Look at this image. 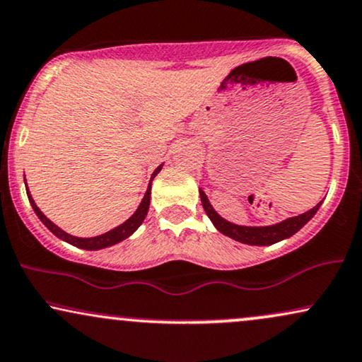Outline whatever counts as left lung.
I'll use <instances>...</instances> for the list:
<instances>
[{"label": "left lung", "instance_id": "1", "mask_svg": "<svg viewBox=\"0 0 362 362\" xmlns=\"http://www.w3.org/2000/svg\"><path fill=\"white\" fill-rule=\"evenodd\" d=\"M199 196H202V204L206 211L209 220H211L215 228L220 233L230 236L231 240L245 243V245H255V247H267V245H274L276 242H282V240L290 238L292 235H296L302 226L307 225L312 218H314L317 209L320 208L322 202L315 204L314 208L309 211L302 213L298 216L287 218V220L275 223V225H267V226H245V225H235L225 218L218 215L213 208V204L209 203L208 196L204 194L203 189H199Z\"/></svg>", "mask_w": 362, "mask_h": 362}]
</instances>
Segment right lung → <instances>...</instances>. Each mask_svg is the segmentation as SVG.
Wrapping results in <instances>:
<instances>
[{"instance_id":"right-lung-1","label":"right lung","mask_w":362,"mask_h":362,"mask_svg":"<svg viewBox=\"0 0 362 362\" xmlns=\"http://www.w3.org/2000/svg\"><path fill=\"white\" fill-rule=\"evenodd\" d=\"M160 169H163V164L156 168V171L153 173V176H151L149 186H147L144 198H142V202L139 203V206H137L136 211H134V215L129 218V220L124 221L122 225L115 226V228H112V230L105 231V233L97 235V236H90V238H78V236H74V235L66 233V231L62 230L60 226H57L55 223L48 220V218L45 216L42 211H40V208L37 206V203H35V199L31 198V194H30V191H28V186H26V194H28L31 208H33V211L37 213V216L40 218V221H42L43 225L52 231L53 235L58 236V238H60V240H64V242H66V243L74 245V247H77V248H82V250H102V248H107V247H112V245L129 238V236H131L134 231H136L142 225V221L146 220L147 211H149L151 182H153V180L156 177V174H158Z\"/></svg>"}]
</instances>
